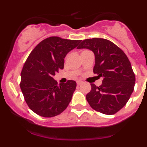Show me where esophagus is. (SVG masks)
<instances>
[{
	"mask_svg": "<svg viewBox=\"0 0 147 147\" xmlns=\"http://www.w3.org/2000/svg\"><path fill=\"white\" fill-rule=\"evenodd\" d=\"M82 81H80V80H78L77 81V84H78V85H80L81 84H82Z\"/></svg>",
	"mask_w": 147,
	"mask_h": 147,
	"instance_id": "1",
	"label": "esophagus"
}]
</instances>
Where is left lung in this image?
Returning a JSON list of instances; mask_svg holds the SVG:
<instances>
[{
	"mask_svg": "<svg viewBox=\"0 0 147 147\" xmlns=\"http://www.w3.org/2000/svg\"><path fill=\"white\" fill-rule=\"evenodd\" d=\"M78 48L94 53L93 72L103 78L100 87L91 84V91L86 95L90 107L105 115L117 113L129 100L135 84V75L127 56L115 43L103 38L84 40Z\"/></svg>",
	"mask_w": 147,
	"mask_h": 147,
	"instance_id": "8db88e82",
	"label": "left lung"
}]
</instances>
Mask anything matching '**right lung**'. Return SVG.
Returning a JSON list of instances; mask_svg holds the SVG:
<instances>
[{
	"label": "right lung",
	"mask_w": 147,
	"mask_h": 147,
	"mask_svg": "<svg viewBox=\"0 0 147 147\" xmlns=\"http://www.w3.org/2000/svg\"><path fill=\"white\" fill-rule=\"evenodd\" d=\"M81 40L53 36L41 41L26 60L21 71L20 87L30 109L44 117L63 112L72 100L76 82L57 84L53 76L64 67L66 55Z\"/></svg>",
	"instance_id": "1"
}]
</instances>
